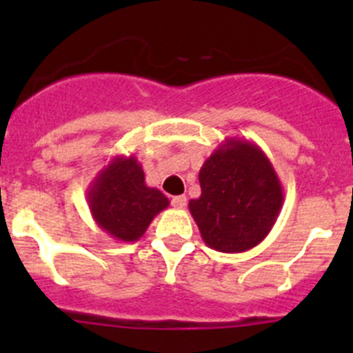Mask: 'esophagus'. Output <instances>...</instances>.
Wrapping results in <instances>:
<instances>
[{
    "instance_id": "1",
    "label": "esophagus",
    "mask_w": 353,
    "mask_h": 353,
    "mask_svg": "<svg viewBox=\"0 0 353 353\" xmlns=\"http://www.w3.org/2000/svg\"><path fill=\"white\" fill-rule=\"evenodd\" d=\"M186 203H188V199H186V196H183V194H181V196L172 198L174 208H184V206H186Z\"/></svg>"
}]
</instances>
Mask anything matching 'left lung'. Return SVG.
<instances>
[{"instance_id": "8db88e82", "label": "left lung", "mask_w": 353, "mask_h": 353, "mask_svg": "<svg viewBox=\"0 0 353 353\" xmlns=\"http://www.w3.org/2000/svg\"><path fill=\"white\" fill-rule=\"evenodd\" d=\"M201 196L190 212L201 239L220 252H244L270 234L283 205L273 163L256 143L225 138L199 169Z\"/></svg>"}]
</instances>
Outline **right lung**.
<instances>
[{"label":"right lung","instance_id":"add662e5","mask_svg":"<svg viewBox=\"0 0 353 353\" xmlns=\"http://www.w3.org/2000/svg\"><path fill=\"white\" fill-rule=\"evenodd\" d=\"M87 203L95 223L112 239L134 243L152 220L169 206L157 188H148L137 157L116 155L87 188Z\"/></svg>","mask_w":353,"mask_h":353}]
</instances>
